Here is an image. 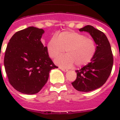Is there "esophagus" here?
Instances as JSON below:
<instances>
[{
  "mask_svg": "<svg viewBox=\"0 0 120 120\" xmlns=\"http://www.w3.org/2000/svg\"><path fill=\"white\" fill-rule=\"evenodd\" d=\"M59 69H61V70L63 71H64V72H66V71H68L67 69H66V68H64L61 67H59Z\"/></svg>",
  "mask_w": 120,
  "mask_h": 120,
  "instance_id": "esophagus-1",
  "label": "esophagus"
}]
</instances>
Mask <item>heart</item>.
I'll return each mask as SVG.
<instances>
[{
    "mask_svg": "<svg viewBox=\"0 0 120 120\" xmlns=\"http://www.w3.org/2000/svg\"><path fill=\"white\" fill-rule=\"evenodd\" d=\"M49 56L56 58L65 51L67 54L58 56L55 60L57 65L63 67L84 66L90 63L97 50L94 40L73 31H64L50 39L47 44Z\"/></svg>",
    "mask_w": 120,
    "mask_h": 120,
    "instance_id": "heart-1",
    "label": "heart"
}]
</instances>
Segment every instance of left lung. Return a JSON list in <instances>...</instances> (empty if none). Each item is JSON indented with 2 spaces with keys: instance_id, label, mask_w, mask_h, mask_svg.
<instances>
[{
  "instance_id": "1",
  "label": "left lung",
  "mask_w": 120,
  "mask_h": 120,
  "mask_svg": "<svg viewBox=\"0 0 120 120\" xmlns=\"http://www.w3.org/2000/svg\"><path fill=\"white\" fill-rule=\"evenodd\" d=\"M79 31L90 34L97 50L91 62L76 71L77 77L71 84L79 91L90 92L100 88L108 80L113 66V55L109 42L103 32L91 25L79 29Z\"/></svg>"
}]
</instances>
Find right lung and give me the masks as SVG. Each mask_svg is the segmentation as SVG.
I'll use <instances>...</instances> for the list:
<instances>
[{"mask_svg": "<svg viewBox=\"0 0 120 120\" xmlns=\"http://www.w3.org/2000/svg\"><path fill=\"white\" fill-rule=\"evenodd\" d=\"M43 29L30 26L17 32L5 51L4 66L9 83L26 94L38 93L47 83L51 70L58 68L41 43Z\"/></svg>", "mask_w": 120, "mask_h": 120, "instance_id": "add662e5", "label": "right lung"}]
</instances>
